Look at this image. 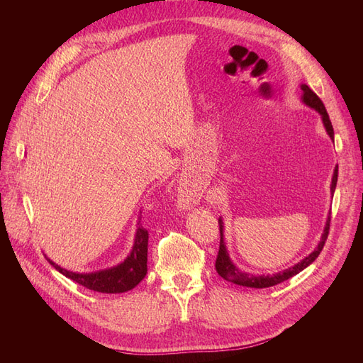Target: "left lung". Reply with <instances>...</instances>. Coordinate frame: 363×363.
Here are the masks:
<instances>
[{"instance_id": "8db88e82", "label": "left lung", "mask_w": 363, "mask_h": 363, "mask_svg": "<svg viewBox=\"0 0 363 363\" xmlns=\"http://www.w3.org/2000/svg\"><path fill=\"white\" fill-rule=\"evenodd\" d=\"M301 91H303V96L301 100L306 106H309L312 108H315V111L321 115L323 118V124L327 130L328 136H330L332 139L335 138V133H333V125H332V121L330 118H328V113L325 111V107L323 104V101L320 100V96H318L309 86L307 84H301ZM336 182H337V167L335 168V172H333V179H332V186H330V191L332 194L335 192L336 189ZM328 228H330V216L327 218V223H325V227H324V233L321 236V240L320 244H318V247L311 252L309 256L304 257L303 260H300L296 265L284 269L283 272H277V274H272V276H252V274H247V272H242L238 267H235V263L230 260V256L227 252V248H225V242H224V225H223V219H219V233H221V239H219V251H218V256H216V262H215V268H216V272L221 276L224 280L227 281H232L235 284H239V286H247V288H269V286H276V284L288 280L294 276H296V274L301 272L304 268H307L311 265V263L320 256V252L323 251L324 248V244L327 240V236H328Z\"/></svg>"}]
</instances>
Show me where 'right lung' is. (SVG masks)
Returning a JSON list of instances; mask_svg holds the SVG:
<instances>
[{
  "instance_id": "1",
  "label": "right lung",
  "mask_w": 363,
  "mask_h": 363,
  "mask_svg": "<svg viewBox=\"0 0 363 363\" xmlns=\"http://www.w3.org/2000/svg\"><path fill=\"white\" fill-rule=\"evenodd\" d=\"M147 255L148 230L139 225L130 256L123 263H119L118 267L91 274H79L60 268L50 259L48 262L65 277L71 279L72 281L82 284V286L87 289L103 294H121L133 289L147 276Z\"/></svg>"
}]
</instances>
